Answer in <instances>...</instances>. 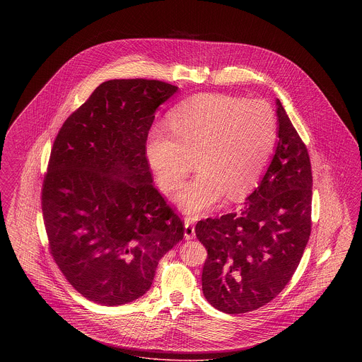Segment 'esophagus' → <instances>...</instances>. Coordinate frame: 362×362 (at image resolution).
Instances as JSON below:
<instances>
[{"label": "esophagus", "mask_w": 362, "mask_h": 362, "mask_svg": "<svg viewBox=\"0 0 362 362\" xmlns=\"http://www.w3.org/2000/svg\"><path fill=\"white\" fill-rule=\"evenodd\" d=\"M185 238H186V240H191V239L195 238L194 221H192V218H189V217L185 218Z\"/></svg>", "instance_id": "esophagus-1"}]
</instances>
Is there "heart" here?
I'll return each mask as SVG.
<instances>
[{
  "label": "heart",
  "mask_w": 362,
  "mask_h": 362,
  "mask_svg": "<svg viewBox=\"0 0 362 362\" xmlns=\"http://www.w3.org/2000/svg\"><path fill=\"white\" fill-rule=\"evenodd\" d=\"M173 136L155 127L145 157L158 187L180 189L197 157L199 173L177 195L189 214L214 206L225 194L239 199L264 171L276 139V118L264 100H245L223 93H201L170 114Z\"/></svg>",
  "instance_id": "obj_1"
}]
</instances>
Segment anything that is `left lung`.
<instances>
[{
    "label": "left lung",
    "mask_w": 362,
    "mask_h": 362,
    "mask_svg": "<svg viewBox=\"0 0 362 362\" xmlns=\"http://www.w3.org/2000/svg\"><path fill=\"white\" fill-rule=\"evenodd\" d=\"M276 153L239 213L206 218L195 235L206 247L202 291L225 313L255 310L291 281L310 235L308 151L276 99Z\"/></svg>",
    "instance_id": "obj_1"
}]
</instances>
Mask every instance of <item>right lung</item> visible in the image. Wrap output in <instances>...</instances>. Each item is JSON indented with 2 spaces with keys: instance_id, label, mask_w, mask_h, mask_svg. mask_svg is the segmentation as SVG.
Listing matches in <instances>:
<instances>
[{
  "instance_id": "obj_1",
  "label": "right lung",
  "mask_w": 362,
  "mask_h": 362,
  "mask_svg": "<svg viewBox=\"0 0 362 362\" xmlns=\"http://www.w3.org/2000/svg\"><path fill=\"white\" fill-rule=\"evenodd\" d=\"M177 86L110 80L62 124L42 189L50 254L70 285L100 305L148 292L185 228L153 186L145 145Z\"/></svg>"
}]
</instances>
